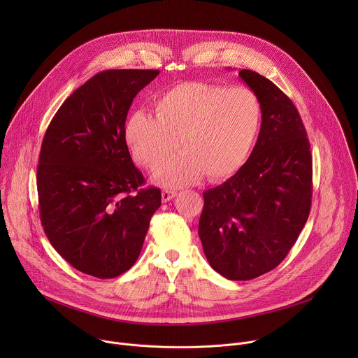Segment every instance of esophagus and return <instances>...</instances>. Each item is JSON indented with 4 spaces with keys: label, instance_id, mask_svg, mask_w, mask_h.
<instances>
[{
    "label": "esophagus",
    "instance_id": "1",
    "mask_svg": "<svg viewBox=\"0 0 358 358\" xmlns=\"http://www.w3.org/2000/svg\"><path fill=\"white\" fill-rule=\"evenodd\" d=\"M176 195H177V191H171V189H164V191L162 192V199H163V202H167V201L173 199V198H174Z\"/></svg>",
    "mask_w": 358,
    "mask_h": 358
}]
</instances>
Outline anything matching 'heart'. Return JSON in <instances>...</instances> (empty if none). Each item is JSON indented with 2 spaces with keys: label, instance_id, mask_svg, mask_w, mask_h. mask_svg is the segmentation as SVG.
Wrapping results in <instances>:
<instances>
[{
  "label": "heart",
  "instance_id": "obj_1",
  "mask_svg": "<svg viewBox=\"0 0 358 358\" xmlns=\"http://www.w3.org/2000/svg\"><path fill=\"white\" fill-rule=\"evenodd\" d=\"M155 115L138 110L124 124V138L133 157L157 171L176 151H181L157 176L167 187L192 182L201 174L221 180L235 173L257 137L259 100L243 86L185 82L155 100Z\"/></svg>",
  "mask_w": 358,
  "mask_h": 358
}]
</instances>
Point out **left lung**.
<instances>
[{
	"instance_id": "obj_1",
	"label": "left lung",
	"mask_w": 358,
	"mask_h": 358,
	"mask_svg": "<svg viewBox=\"0 0 358 358\" xmlns=\"http://www.w3.org/2000/svg\"><path fill=\"white\" fill-rule=\"evenodd\" d=\"M239 76L261 103V131L238 173L203 192L198 235L214 271L250 280L275 269L294 245L310 214L313 169L292 100L258 72Z\"/></svg>"
}]
</instances>
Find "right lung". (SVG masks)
<instances>
[{
  "instance_id": "1",
  "label": "right lung",
  "mask_w": 358,
  "mask_h": 358,
  "mask_svg": "<svg viewBox=\"0 0 358 358\" xmlns=\"http://www.w3.org/2000/svg\"><path fill=\"white\" fill-rule=\"evenodd\" d=\"M160 72L110 69L78 87L50 120L36 170L39 217L75 269L112 279L137 261L162 191L143 187L124 138L136 94Z\"/></svg>"
}]
</instances>
